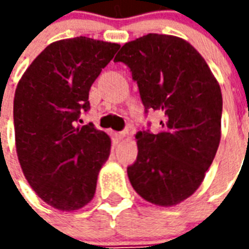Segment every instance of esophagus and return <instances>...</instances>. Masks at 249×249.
<instances>
[{
  "label": "esophagus",
  "instance_id": "obj_1",
  "mask_svg": "<svg viewBox=\"0 0 249 249\" xmlns=\"http://www.w3.org/2000/svg\"><path fill=\"white\" fill-rule=\"evenodd\" d=\"M112 136H113V140L116 141V142H120V141L125 137V133L124 132H113Z\"/></svg>",
  "mask_w": 249,
  "mask_h": 249
}]
</instances>
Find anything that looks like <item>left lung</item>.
Wrapping results in <instances>:
<instances>
[{"instance_id":"obj_1","label":"left lung","mask_w":249,"mask_h":249,"mask_svg":"<svg viewBox=\"0 0 249 249\" xmlns=\"http://www.w3.org/2000/svg\"><path fill=\"white\" fill-rule=\"evenodd\" d=\"M114 61L129 66L145 110L164 114L159 133L136 135L139 153L128 167L130 184L155 205H178L201 185L219 148V82L201 54L176 36L149 33L129 41Z\"/></svg>"}]
</instances>
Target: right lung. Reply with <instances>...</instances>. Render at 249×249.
<instances>
[{"instance_id":"right-lung-1","label":"right lung","mask_w":249,"mask_h":249,"mask_svg":"<svg viewBox=\"0 0 249 249\" xmlns=\"http://www.w3.org/2000/svg\"><path fill=\"white\" fill-rule=\"evenodd\" d=\"M119 44L76 37L52 42L18 81L13 117L16 151L37 196L58 211H77L94 196L110 137L77 125L90 87Z\"/></svg>"}]
</instances>
